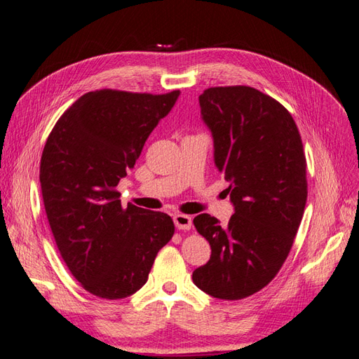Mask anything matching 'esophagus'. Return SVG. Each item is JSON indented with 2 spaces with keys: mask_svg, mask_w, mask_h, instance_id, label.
Wrapping results in <instances>:
<instances>
[{
  "mask_svg": "<svg viewBox=\"0 0 359 359\" xmlns=\"http://www.w3.org/2000/svg\"><path fill=\"white\" fill-rule=\"evenodd\" d=\"M174 224H176L177 229H182V231H189L192 226V219L189 215H183V214H176L174 215Z\"/></svg>",
  "mask_w": 359,
  "mask_h": 359,
  "instance_id": "obj_1",
  "label": "esophagus"
}]
</instances>
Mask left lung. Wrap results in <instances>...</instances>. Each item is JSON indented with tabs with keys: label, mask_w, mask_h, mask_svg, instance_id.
<instances>
[{
	"label": "left lung",
	"mask_w": 359,
	"mask_h": 359,
	"mask_svg": "<svg viewBox=\"0 0 359 359\" xmlns=\"http://www.w3.org/2000/svg\"><path fill=\"white\" fill-rule=\"evenodd\" d=\"M198 103L235 214L227 226L208 214L194 218L210 259L192 280L209 296L240 300L269 285L287 259L306 205V159L291 114L261 90L209 88Z\"/></svg>",
	"instance_id": "left-lung-1"
}]
</instances>
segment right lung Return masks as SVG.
Segmentation results:
<instances>
[{"mask_svg":"<svg viewBox=\"0 0 359 359\" xmlns=\"http://www.w3.org/2000/svg\"><path fill=\"white\" fill-rule=\"evenodd\" d=\"M179 95L88 92L43 147L39 180L51 232L72 276L97 297L135 294L174 233L170 215L123 208L115 188Z\"/></svg>","mask_w":359,"mask_h":359,"instance_id":"1","label":"right lung"}]
</instances>
